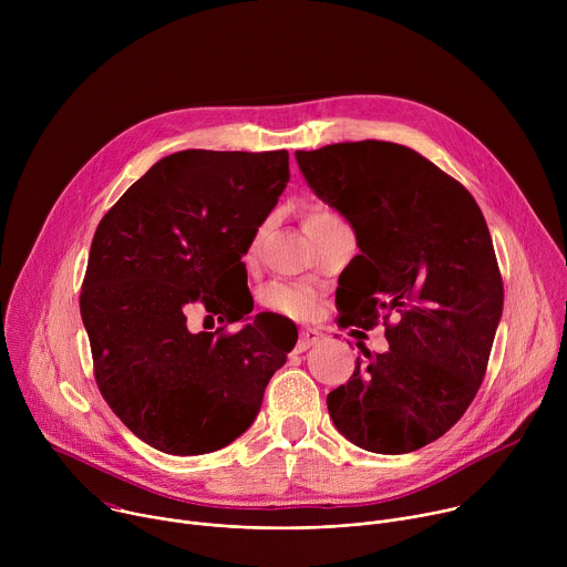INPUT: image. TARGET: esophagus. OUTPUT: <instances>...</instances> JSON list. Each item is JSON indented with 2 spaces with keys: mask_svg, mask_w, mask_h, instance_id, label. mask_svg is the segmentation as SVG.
<instances>
[{
  "mask_svg": "<svg viewBox=\"0 0 567 567\" xmlns=\"http://www.w3.org/2000/svg\"><path fill=\"white\" fill-rule=\"evenodd\" d=\"M320 341H322V334L318 330H311V328L300 330V337H298V343H296V352H305V350H309L311 346H316Z\"/></svg>",
  "mask_w": 567,
  "mask_h": 567,
  "instance_id": "34e87169",
  "label": "esophagus"
}]
</instances>
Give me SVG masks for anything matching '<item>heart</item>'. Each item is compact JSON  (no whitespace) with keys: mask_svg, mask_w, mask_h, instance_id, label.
Listing matches in <instances>:
<instances>
[{"mask_svg":"<svg viewBox=\"0 0 567 567\" xmlns=\"http://www.w3.org/2000/svg\"><path fill=\"white\" fill-rule=\"evenodd\" d=\"M328 219H337V215L328 208H316L309 213L307 224H316V221H328ZM265 235V226L256 233L251 247H249V256L254 258L258 254L260 239ZM260 302L276 313L289 316V318H307L316 311L318 307V291L305 282H287V280H274L269 282L262 293H260Z\"/></svg>","mask_w":567,"mask_h":567,"instance_id":"1","label":"heart"}]
</instances>
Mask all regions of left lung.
Instances as JSON below:
<instances>
[{"instance_id": "left-lung-1", "label": "left lung", "mask_w": 567, "mask_h": 567, "mask_svg": "<svg viewBox=\"0 0 567 567\" xmlns=\"http://www.w3.org/2000/svg\"><path fill=\"white\" fill-rule=\"evenodd\" d=\"M309 188L354 228L343 328L383 318L390 350L328 394L357 446L399 455L442 437L468 409L503 316L492 235L471 193L420 152L388 141L296 152ZM398 322L390 327L386 318Z\"/></svg>"}]
</instances>
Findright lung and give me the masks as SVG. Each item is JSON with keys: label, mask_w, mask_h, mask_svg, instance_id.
Listing matches in <instances>:
<instances>
[{"label": "right lung", "mask_w": 567, "mask_h": 567, "mask_svg": "<svg viewBox=\"0 0 567 567\" xmlns=\"http://www.w3.org/2000/svg\"><path fill=\"white\" fill-rule=\"evenodd\" d=\"M289 182V152L184 150L164 156L101 219L80 293L94 377L145 444L202 455L260 413L296 339L258 313L241 262ZM202 301L237 333L187 330Z\"/></svg>", "instance_id": "obj_1"}]
</instances>
